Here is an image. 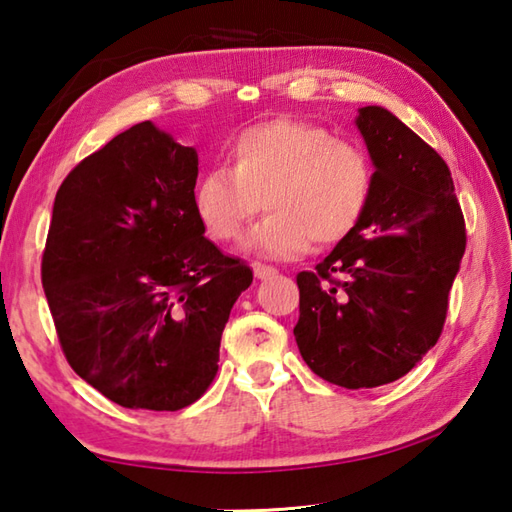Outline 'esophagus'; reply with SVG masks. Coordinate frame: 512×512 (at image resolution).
Here are the masks:
<instances>
[{"label":"esophagus","mask_w":512,"mask_h":512,"mask_svg":"<svg viewBox=\"0 0 512 512\" xmlns=\"http://www.w3.org/2000/svg\"><path fill=\"white\" fill-rule=\"evenodd\" d=\"M253 273L257 279H273L277 277V270L273 266H266V264H253Z\"/></svg>","instance_id":"obj_1"}]
</instances>
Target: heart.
Segmentation results:
<instances>
[{"mask_svg": "<svg viewBox=\"0 0 512 512\" xmlns=\"http://www.w3.org/2000/svg\"><path fill=\"white\" fill-rule=\"evenodd\" d=\"M228 162L195 182V215L217 242H235L264 198L270 213L248 248L273 259L299 257L312 242H343L372 202V158L317 123L275 118L250 125L228 145Z\"/></svg>", "mask_w": 512, "mask_h": 512, "instance_id": "1", "label": "heart"}]
</instances>
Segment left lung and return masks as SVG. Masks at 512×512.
Wrapping results in <instances>:
<instances>
[{
	"instance_id": "obj_1",
	"label": "left lung",
	"mask_w": 512,
	"mask_h": 512,
	"mask_svg": "<svg viewBox=\"0 0 512 512\" xmlns=\"http://www.w3.org/2000/svg\"><path fill=\"white\" fill-rule=\"evenodd\" d=\"M374 193L350 237L297 275L295 339L314 374L345 389L394 383L438 343L466 248L447 162L387 112L358 110Z\"/></svg>"
}]
</instances>
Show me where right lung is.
Masks as SVG:
<instances>
[{
  "label": "right lung",
  "instance_id": "obj_1",
  "mask_svg": "<svg viewBox=\"0 0 512 512\" xmlns=\"http://www.w3.org/2000/svg\"><path fill=\"white\" fill-rule=\"evenodd\" d=\"M198 151L138 123L61 182L41 284L70 367L127 409L178 411L217 374L253 270L204 237Z\"/></svg>",
  "mask_w": 512,
  "mask_h": 512
}]
</instances>
